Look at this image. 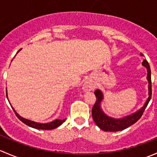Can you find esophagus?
Returning a JSON list of instances; mask_svg holds the SVG:
<instances>
[{
  "label": "esophagus",
  "mask_w": 157,
  "mask_h": 157,
  "mask_svg": "<svg viewBox=\"0 0 157 157\" xmlns=\"http://www.w3.org/2000/svg\"><path fill=\"white\" fill-rule=\"evenodd\" d=\"M83 89L84 91H90V90H93L94 89V86H93V83L91 81L87 80L83 84Z\"/></svg>",
  "instance_id": "1"
}]
</instances>
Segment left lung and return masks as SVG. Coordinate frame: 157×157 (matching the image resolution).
I'll return each mask as SVG.
<instances>
[{"label": "left lung", "instance_id": "obj_1", "mask_svg": "<svg viewBox=\"0 0 157 157\" xmlns=\"http://www.w3.org/2000/svg\"><path fill=\"white\" fill-rule=\"evenodd\" d=\"M142 65L144 66L147 70V79L148 80V90H149V97L147 99L146 102L143 105L141 109L137 110L134 113L131 114L130 115L121 118H113L105 115L103 112L102 109H101V102L103 99V94L102 91L99 90H96L94 92L96 97V103L93 105V109H92V116L93 119L94 120L95 123L100 129L104 131H122L131 125L134 124V123L137 122L140 117L143 115L145 109L147 108L150 99H151L152 95V87H151V71H150V67L149 65L148 62L146 60H144L142 62Z\"/></svg>", "mask_w": 157, "mask_h": 157}]
</instances>
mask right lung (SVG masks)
Instances as JSON below:
<instances>
[{
	"label": "right lung",
	"mask_w": 157,
	"mask_h": 157,
	"mask_svg": "<svg viewBox=\"0 0 157 157\" xmlns=\"http://www.w3.org/2000/svg\"><path fill=\"white\" fill-rule=\"evenodd\" d=\"M20 50H21V49H20L18 52H20ZM12 109H13V112H15V114H16V115L17 116V118H18L20 121H23V122L24 123V124H26V125L29 126V127H32L33 128H36V129H42V130L55 129V128H58V126L61 125V124H62V123L66 120V119H63V120L56 119V120H55V121H51V122H49V123H44V124H42V123L35 122V121H30V120L26 119V118L20 116V115L17 113V112L14 110V109L13 108V107H12Z\"/></svg>",
	"instance_id": "right-lung-1"
}]
</instances>
